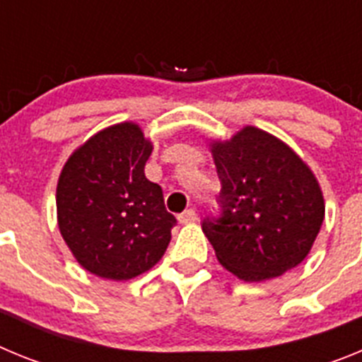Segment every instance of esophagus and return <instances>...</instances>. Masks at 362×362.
<instances>
[{
  "label": "esophagus",
  "mask_w": 362,
  "mask_h": 362,
  "mask_svg": "<svg viewBox=\"0 0 362 362\" xmlns=\"http://www.w3.org/2000/svg\"><path fill=\"white\" fill-rule=\"evenodd\" d=\"M179 219V223H183V225H188V223H194V221L197 219V214H196V210H185L183 214H181V216L177 217Z\"/></svg>",
  "instance_id": "obj_1"
}]
</instances>
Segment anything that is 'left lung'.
<instances>
[{"label": "left lung", "instance_id": "8db88e82", "mask_svg": "<svg viewBox=\"0 0 362 362\" xmlns=\"http://www.w3.org/2000/svg\"><path fill=\"white\" fill-rule=\"evenodd\" d=\"M221 179L219 219L203 221L216 257L233 276L261 283L305 261L325 219L308 165L279 137L246 124L210 141Z\"/></svg>", "mask_w": 362, "mask_h": 362}]
</instances>
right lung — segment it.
I'll list each match as a JSON object with an SVG mask.
<instances>
[{"mask_svg": "<svg viewBox=\"0 0 362 362\" xmlns=\"http://www.w3.org/2000/svg\"><path fill=\"white\" fill-rule=\"evenodd\" d=\"M153 145L132 121L112 124L70 153L56 188L57 226L86 272L112 281L141 276L159 263L175 217L148 181Z\"/></svg>", "mask_w": 362, "mask_h": 362, "instance_id": "right-lung-1", "label": "right lung"}]
</instances>
